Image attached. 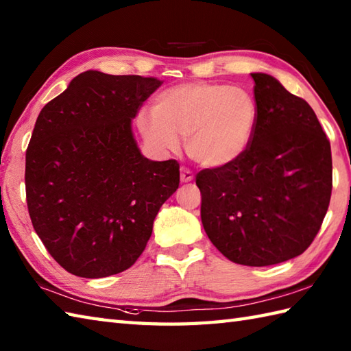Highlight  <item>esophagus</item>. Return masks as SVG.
Returning <instances> with one entry per match:
<instances>
[{
  "instance_id": "1",
  "label": "esophagus",
  "mask_w": 351,
  "mask_h": 351,
  "mask_svg": "<svg viewBox=\"0 0 351 351\" xmlns=\"http://www.w3.org/2000/svg\"><path fill=\"white\" fill-rule=\"evenodd\" d=\"M193 178H195V175H193V171L187 167H182L181 169V182H191Z\"/></svg>"
}]
</instances>
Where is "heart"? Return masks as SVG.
<instances>
[{
  "instance_id": "heart-1",
  "label": "heart",
  "mask_w": 351,
  "mask_h": 351,
  "mask_svg": "<svg viewBox=\"0 0 351 351\" xmlns=\"http://www.w3.org/2000/svg\"><path fill=\"white\" fill-rule=\"evenodd\" d=\"M137 128L146 143L162 152L180 149L205 167H223L247 151L258 123V106L241 87L220 83H185L162 90L154 113L141 111Z\"/></svg>"
}]
</instances>
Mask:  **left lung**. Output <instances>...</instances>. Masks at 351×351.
<instances>
[{
	"label": "left lung",
	"instance_id": "left-lung-1",
	"mask_svg": "<svg viewBox=\"0 0 351 351\" xmlns=\"http://www.w3.org/2000/svg\"><path fill=\"white\" fill-rule=\"evenodd\" d=\"M255 81L258 123L247 151L200 170V219L235 264L265 267L302 255L318 234L332 195L329 138L309 104L267 73Z\"/></svg>",
	"mask_w": 351,
	"mask_h": 351
}]
</instances>
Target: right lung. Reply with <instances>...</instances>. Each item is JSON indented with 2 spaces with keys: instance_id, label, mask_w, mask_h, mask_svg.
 Instances as JSON below:
<instances>
[{
  "instance_id": "1",
  "label": "right lung",
  "mask_w": 351,
  "mask_h": 351,
  "mask_svg": "<svg viewBox=\"0 0 351 351\" xmlns=\"http://www.w3.org/2000/svg\"><path fill=\"white\" fill-rule=\"evenodd\" d=\"M162 81L86 71L37 116L25 154L27 206L36 234L66 271L98 279L130 268L180 164L141 155L131 121Z\"/></svg>"
}]
</instances>
